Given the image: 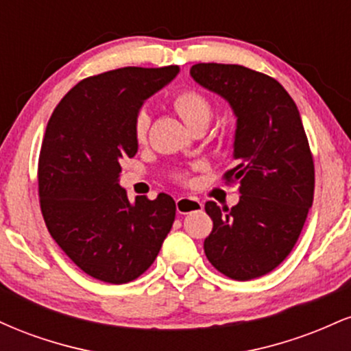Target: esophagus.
Returning <instances> with one entry per match:
<instances>
[{
    "mask_svg": "<svg viewBox=\"0 0 351 351\" xmlns=\"http://www.w3.org/2000/svg\"><path fill=\"white\" fill-rule=\"evenodd\" d=\"M199 209H203V203L198 198L183 196V198L176 199V211H178V215H189V213L199 211Z\"/></svg>",
    "mask_w": 351,
    "mask_h": 351,
    "instance_id": "34e87169",
    "label": "esophagus"
}]
</instances>
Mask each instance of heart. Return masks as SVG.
Returning <instances> with one entry per match:
<instances>
[{
  "mask_svg": "<svg viewBox=\"0 0 351 351\" xmlns=\"http://www.w3.org/2000/svg\"><path fill=\"white\" fill-rule=\"evenodd\" d=\"M173 107L178 112L184 125L188 128H191L193 125L198 123H209L211 120V106L203 95L198 94V92H181L173 100ZM148 127H150V115L147 112H140L138 117L135 120V138L138 143H143L145 138H147ZM175 178L184 180L186 178V173H176Z\"/></svg>",
  "mask_w": 351,
  "mask_h": 351,
  "instance_id": "b5f03b06",
  "label": "heart"
}]
</instances>
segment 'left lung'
Masks as SVG:
<instances>
[{
	"instance_id": "obj_1",
	"label": "left lung",
	"mask_w": 351,
	"mask_h": 351,
	"mask_svg": "<svg viewBox=\"0 0 351 351\" xmlns=\"http://www.w3.org/2000/svg\"><path fill=\"white\" fill-rule=\"evenodd\" d=\"M189 74L236 117V167L224 178L239 184V203L208 201L204 252L224 276L256 279L291 254L312 208L315 173L299 108L276 79L244 66L195 64Z\"/></svg>"
}]
</instances>
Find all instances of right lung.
Returning <instances> with one entry per match:
<instances>
[{"instance_id":"right-lung-1","label":"right lung","mask_w":351,"mask_h":351,"mask_svg":"<svg viewBox=\"0 0 351 351\" xmlns=\"http://www.w3.org/2000/svg\"><path fill=\"white\" fill-rule=\"evenodd\" d=\"M178 66L122 67L80 80L52 112L39 155L41 211L52 239L94 279L125 284L147 271L175 221L170 195L120 186V160L138 152L135 120Z\"/></svg>"}]
</instances>
